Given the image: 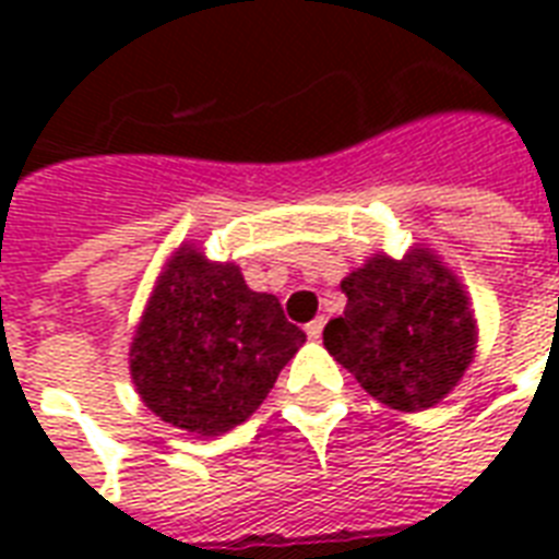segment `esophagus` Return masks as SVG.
Returning <instances> with one entry per match:
<instances>
[{
    "mask_svg": "<svg viewBox=\"0 0 559 559\" xmlns=\"http://www.w3.org/2000/svg\"><path fill=\"white\" fill-rule=\"evenodd\" d=\"M305 331H307V336H310V340H322V331H324V316H319V319H313V322L307 324Z\"/></svg>",
    "mask_w": 559,
    "mask_h": 559,
    "instance_id": "34e87169",
    "label": "esophagus"
}]
</instances>
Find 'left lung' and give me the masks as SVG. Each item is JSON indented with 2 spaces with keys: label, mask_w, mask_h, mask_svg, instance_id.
<instances>
[{
  "label": "left lung",
  "mask_w": 559,
  "mask_h": 559,
  "mask_svg": "<svg viewBox=\"0 0 559 559\" xmlns=\"http://www.w3.org/2000/svg\"><path fill=\"white\" fill-rule=\"evenodd\" d=\"M345 313L324 348L373 400L397 412L438 406L476 357L478 328L459 275L426 246L380 252L342 281Z\"/></svg>",
  "instance_id": "1"
}]
</instances>
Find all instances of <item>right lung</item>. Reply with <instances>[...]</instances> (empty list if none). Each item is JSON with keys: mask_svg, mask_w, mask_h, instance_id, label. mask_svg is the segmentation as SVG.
<instances>
[{"mask_svg": "<svg viewBox=\"0 0 559 559\" xmlns=\"http://www.w3.org/2000/svg\"><path fill=\"white\" fill-rule=\"evenodd\" d=\"M305 342L278 298L249 289L237 263L182 243L135 324L130 377L153 415L214 438L252 417Z\"/></svg>", "mask_w": 559, "mask_h": 559, "instance_id": "add662e5", "label": "right lung"}]
</instances>
